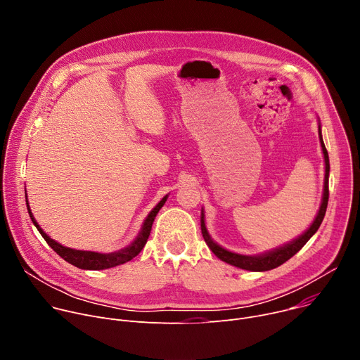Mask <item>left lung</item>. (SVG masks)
I'll list each match as a JSON object with an SVG mask.
<instances>
[{
  "mask_svg": "<svg viewBox=\"0 0 360 360\" xmlns=\"http://www.w3.org/2000/svg\"><path fill=\"white\" fill-rule=\"evenodd\" d=\"M319 136H320V143H321V149H323V155H324V165H326V175H324V192H323V201L320 205V210L317 212L316 219L313 221V224L310 225L309 230L300 236L297 240L291 241L290 244H285L284 247H280L274 251L261 254V255H255V257H250V255H241V254H236L231 251H226L222 247H219L218 244H215L208 231L205 228V222H204V212L201 217V231H202V237L207 243V245L210 247V250L225 263L236 266L238 269L243 270H250V271H269L273 270L281 264H284L287 259H290L294 254L299 252L303 245L313 237V234L319 230V226L324 218L326 214V208H328V202H329V171H330V163H329V155L328 150H326V146L323 143V138H321V130L319 126Z\"/></svg>",
  "mask_w": 360,
  "mask_h": 360,
  "instance_id": "8db88e82",
  "label": "left lung"
}]
</instances>
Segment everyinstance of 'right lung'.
Listing matches in <instances>:
<instances>
[{"label":"right lung","instance_id":"obj_1","mask_svg":"<svg viewBox=\"0 0 360 360\" xmlns=\"http://www.w3.org/2000/svg\"><path fill=\"white\" fill-rule=\"evenodd\" d=\"M167 198H168V195H167V197H163L160 200V202L150 211V214L148 215V218L143 222L141 234L138 236V238L132 244H130L127 248H123V250H120L117 252H110V254H101V252H93V251H79V250L63 247L61 244H58L54 240H51L41 230L40 225L34 219V217H32L28 205H27V210H28V214H30V218H31L32 224L37 226V230L41 234V237L46 240V243L63 259H66L68 263H70L72 266L83 269V270H106V269H112V267L120 266V264L126 263V261H130V259L135 258L142 251V248L145 247V244H146V241H148V238L150 236V230H152V224L155 221V217L159 212V210L163 207V204H165ZM25 202H27V200H25Z\"/></svg>","mask_w":360,"mask_h":360}]
</instances>
